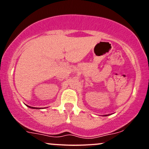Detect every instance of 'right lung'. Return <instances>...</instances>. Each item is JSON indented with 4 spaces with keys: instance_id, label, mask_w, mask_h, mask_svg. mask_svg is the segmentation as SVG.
I'll use <instances>...</instances> for the list:
<instances>
[{
    "instance_id": "1",
    "label": "right lung",
    "mask_w": 149,
    "mask_h": 149,
    "mask_svg": "<svg viewBox=\"0 0 149 149\" xmlns=\"http://www.w3.org/2000/svg\"><path fill=\"white\" fill-rule=\"evenodd\" d=\"M28 107H29V108H31V109H39V108H35V107H29L28 106Z\"/></svg>"
}]
</instances>
